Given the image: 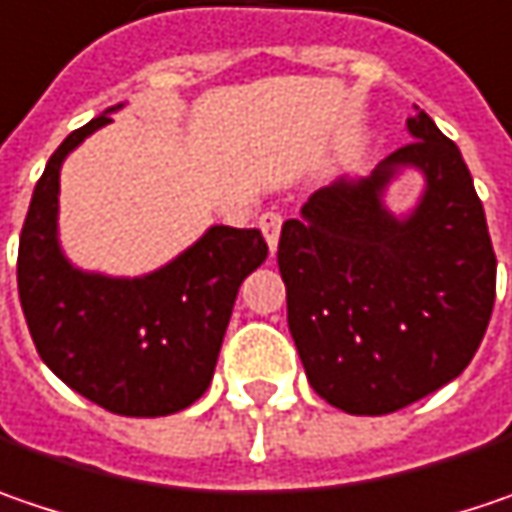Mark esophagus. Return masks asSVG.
<instances>
[{"mask_svg":"<svg viewBox=\"0 0 512 512\" xmlns=\"http://www.w3.org/2000/svg\"><path fill=\"white\" fill-rule=\"evenodd\" d=\"M281 223H284V217H281L278 211H263V214L257 217V226H260V231H263V237H266V243H269V249H272V252H275V246H278Z\"/></svg>","mask_w":512,"mask_h":512,"instance_id":"obj_1","label":"esophagus"}]
</instances>
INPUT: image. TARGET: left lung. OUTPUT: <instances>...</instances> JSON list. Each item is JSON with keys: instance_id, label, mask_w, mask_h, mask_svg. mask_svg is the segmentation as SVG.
I'll list each match as a JSON object with an SVG mask.
<instances>
[{"instance_id": "left-lung-1", "label": "left lung", "mask_w": 512, "mask_h": 512, "mask_svg": "<svg viewBox=\"0 0 512 512\" xmlns=\"http://www.w3.org/2000/svg\"><path fill=\"white\" fill-rule=\"evenodd\" d=\"M414 141L368 179L336 182L286 220L278 269L310 385L347 414H391L461 376L496 304V252L455 141L414 106ZM427 173L406 221L381 208L400 166Z\"/></svg>"}]
</instances>
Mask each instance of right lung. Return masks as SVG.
I'll return each instance as SVG.
<instances>
[{
    "label": "right lung",
    "instance_id": "1",
    "mask_svg": "<svg viewBox=\"0 0 512 512\" xmlns=\"http://www.w3.org/2000/svg\"><path fill=\"white\" fill-rule=\"evenodd\" d=\"M109 115L75 130L34 188L16 257L22 313L40 359L72 391L124 417H165L211 385L237 289L269 255L257 228L214 226L165 269L104 278L57 246L60 165Z\"/></svg>",
    "mask_w": 512,
    "mask_h": 512
}]
</instances>
